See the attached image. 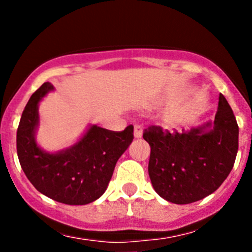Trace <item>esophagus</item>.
<instances>
[{
  "label": "esophagus",
  "mask_w": 252,
  "mask_h": 252,
  "mask_svg": "<svg viewBox=\"0 0 252 252\" xmlns=\"http://www.w3.org/2000/svg\"><path fill=\"white\" fill-rule=\"evenodd\" d=\"M141 136H142V128L140 126H134V138L140 139Z\"/></svg>",
  "instance_id": "34e87169"
}]
</instances>
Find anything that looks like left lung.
I'll use <instances>...</instances> for the list:
<instances>
[{"label": "left lung", "instance_id": "8db88e82", "mask_svg": "<svg viewBox=\"0 0 252 252\" xmlns=\"http://www.w3.org/2000/svg\"><path fill=\"white\" fill-rule=\"evenodd\" d=\"M142 136L151 147L149 175L155 191L177 205L215 192L232 171L239 146L238 123L222 94L213 122L173 134L150 126Z\"/></svg>", "mask_w": 252, "mask_h": 252}]
</instances>
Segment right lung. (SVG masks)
I'll return each mask as SVG.
<instances>
[{"instance_id": "right-lung-1", "label": "right lung", "mask_w": 252, "mask_h": 252, "mask_svg": "<svg viewBox=\"0 0 252 252\" xmlns=\"http://www.w3.org/2000/svg\"><path fill=\"white\" fill-rule=\"evenodd\" d=\"M44 83L28 101L17 130V152L23 172L35 189L65 205H86L106 191L119 157L133 141V126L112 131L89 126L72 146L48 152L37 145L39 103L50 91Z\"/></svg>"}]
</instances>
